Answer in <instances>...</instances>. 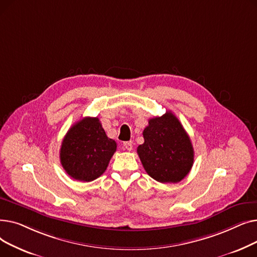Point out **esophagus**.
I'll use <instances>...</instances> for the list:
<instances>
[{"label": "esophagus", "instance_id": "34e87169", "mask_svg": "<svg viewBox=\"0 0 257 257\" xmlns=\"http://www.w3.org/2000/svg\"><path fill=\"white\" fill-rule=\"evenodd\" d=\"M123 150H126V151H131L132 150V144L129 143V142H126L123 144Z\"/></svg>", "mask_w": 257, "mask_h": 257}]
</instances>
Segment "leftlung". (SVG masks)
Returning a JSON list of instances; mask_svg holds the SVG:
<instances>
[{"instance_id":"1","label":"left lung","mask_w":257,"mask_h":257,"mask_svg":"<svg viewBox=\"0 0 257 257\" xmlns=\"http://www.w3.org/2000/svg\"><path fill=\"white\" fill-rule=\"evenodd\" d=\"M138 154L150 177L161 183H177L190 173L194 149L190 137L171 111L149 119Z\"/></svg>"}]
</instances>
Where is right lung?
Here are the masks:
<instances>
[{"label": "right lung", "instance_id": "1", "mask_svg": "<svg viewBox=\"0 0 257 257\" xmlns=\"http://www.w3.org/2000/svg\"><path fill=\"white\" fill-rule=\"evenodd\" d=\"M116 151L98 117L86 116L67 131L60 148V163L73 179L92 181L106 171Z\"/></svg>", "mask_w": 257, "mask_h": 257}]
</instances>
